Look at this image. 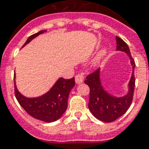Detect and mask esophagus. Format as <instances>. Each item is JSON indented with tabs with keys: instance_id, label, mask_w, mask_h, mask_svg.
<instances>
[{
	"instance_id": "esophagus-1",
	"label": "esophagus",
	"mask_w": 149,
	"mask_h": 149,
	"mask_svg": "<svg viewBox=\"0 0 149 149\" xmlns=\"http://www.w3.org/2000/svg\"><path fill=\"white\" fill-rule=\"evenodd\" d=\"M75 81H76V83L77 84H81V83H83V81H84V77L81 74L77 75L76 77H75Z\"/></svg>"
}]
</instances>
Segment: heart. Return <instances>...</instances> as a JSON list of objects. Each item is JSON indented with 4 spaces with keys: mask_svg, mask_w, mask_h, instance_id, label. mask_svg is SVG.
<instances>
[{
    "mask_svg": "<svg viewBox=\"0 0 149 149\" xmlns=\"http://www.w3.org/2000/svg\"><path fill=\"white\" fill-rule=\"evenodd\" d=\"M106 53H107L106 49H103L102 51H100V52H99V54L97 56V57L95 58V60H94L93 62V65L94 67H97V66L99 65L100 61H101V59L103 58Z\"/></svg>",
    "mask_w": 149,
    "mask_h": 149,
    "instance_id": "1",
    "label": "heart"
}]
</instances>
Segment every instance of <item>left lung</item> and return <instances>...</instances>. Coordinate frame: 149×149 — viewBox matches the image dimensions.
I'll return each instance as SVG.
<instances>
[{
  "instance_id": "8db88e82",
  "label": "left lung",
  "mask_w": 149,
  "mask_h": 149,
  "mask_svg": "<svg viewBox=\"0 0 149 149\" xmlns=\"http://www.w3.org/2000/svg\"><path fill=\"white\" fill-rule=\"evenodd\" d=\"M116 51L125 52L129 56L132 67L131 78L128 84V92L122 97H116L104 88L100 81V68L88 75L84 83L90 88L88 109L92 114L98 120L104 122H112L124 115L130 107L132 101L135 87L134 60L131 56L128 45L120 37H116Z\"/></svg>"
}]
</instances>
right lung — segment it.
Instances as JSON below:
<instances>
[{"label":"right lung","mask_w":149,"mask_h":149,"mask_svg":"<svg viewBox=\"0 0 149 149\" xmlns=\"http://www.w3.org/2000/svg\"><path fill=\"white\" fill-rule=\"evenodd\" d=\"M45 32V30H41L30 36L23 47ZM15 79L16 75H14L16 98L21 106L33 118L51 123L59 120L65 113L68 107L69 93L75 86L74 77L69 80L59 78L47 93L37 97H26L22 95L18 91Z\"/></svg>","instance_id":"obj_1"}]
</instances>
